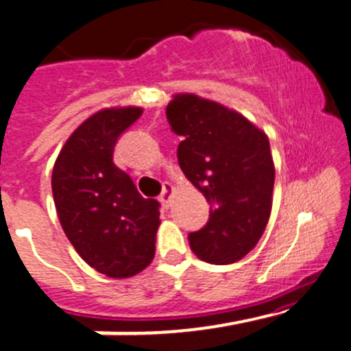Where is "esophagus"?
<instances>
[{
  "mask_svg": "<svg viewBox=\"0 0 351 351\" xmlns=\"http://www.w3.org/2000/svg\"><path fill=\"white\" fill-rule=\"evenodd\" d=\"M171 195H173V185L171 183H165V186H162V192H160V195H159V201L162 202L165 206H168L169 201H171Z\"/></svg>",
  "mask_w": 351,
  "mask_h": 351,
  "instance_id": "1",
  "label": "esophagus"
}]
</instances>
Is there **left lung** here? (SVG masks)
<instances>
[{
	"label": "left lung",
	"mask_w": 351,
	"mask_h": 351,
	"mask_svg": "<svg viewBox=\"0 0 351 351\" xmlns=\"http://www.w3.org/2000/svg\"><path fill=\"white\" fill-rule=\"evenodd\" d=\"M171 130L182 136L178 165L209 202V220L191 232L201 260L235 263L263 235L271 211L275 168L265 131L237 110L194 93H180L166 107Z\"/></svg>",
	"instance_id": "8db88e82"
}]
</instances>
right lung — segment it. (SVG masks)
<instances>
[{"instance_id":"1","label":"right lung","mask_w":351,"mask_h":351,"mask_svg":"<svg viewBox=\"0 0 351 351\" xmlns=\"http://www.w3.org/2000/svg\"><path fill=\"white\" fill-rule=\"evenodd\" d=\"M142 112L140 107L98 110L69 136L51 173L65 235L91 268L112 279L140 274L156 253L159 202L143 199L112 160L117 138Z\"/></svg>"}]
</instances>
